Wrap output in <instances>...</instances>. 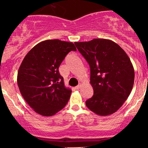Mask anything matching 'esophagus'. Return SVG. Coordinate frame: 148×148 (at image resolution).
I'll return each mask as SVG.
<instances>
[{"mask_svg": "<svg viewBox=\"0 0 148 148\" xmlns=\"http://www.w3.org/2000/svg\"><path fill=\"white\" fill-rule=\"evenodd\" d=\"M80 88H81V86H80V85H79V86L75 87V90H79Z\"/></svg>", "mask_w": 148, "mask_h": 148, "instance_id": "esophagus-1", "label": "esophagus"}]
</instances>
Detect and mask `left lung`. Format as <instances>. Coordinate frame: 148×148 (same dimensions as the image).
<instances>
[{"label": "left lung", "instance_id": "1", "mask_svg": "<svg viewBox=\"0 0 148 148\" xmlns=\"http://www.w3.org/2000/svg\"><path fill=\"white\" fill-rule=\"evenodd\" d=\"M90 67L94 95L86 102L95 114L108 116L119 110L132 90L135 71L130 58L112 40L95 38L75 42Z\"/></svg>", "mask_w": 148, "mask_h": 148}]
</instances>
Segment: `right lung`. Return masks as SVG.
<instances>
[{"instance_id": "1", "label": "right lung", "mask_w": 148, "mask_h": 148, "mask_svg": "<svg viewBox=\"0 0 148 148\" xmlns=\"http://www.w3.org/2000/svg\"><path fill=\"white\" fill-rule=\"evenodd\" d=\"M71 50H77L72 42L44 40L29 50L19 66L17 84L21 94L42 116L54 115L69 100L71 90L64 86L58 67Z\"/></svg>"}]
</instances>
